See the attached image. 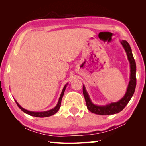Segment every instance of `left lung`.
I'll return each mask as SVG.
<instances>
[{
  "mask_svg": "<svg viewBox=\"0 0 146 146\" xmlns=\"http://www.w3.org/2000/svg\"><path fill=\"white\" fill-rule=\"evenodd\" d=\"M120 43L122 44L123 48H124L125 52H126L128 60L130 63V68H131V73H130V80L128 84V87L127 89L126 93L124 96L121 98L120 100L116 102H111L109 104H106L104 106H98L95 105L91 102L89 95L86 90L84 85L83 86V94L84 96L86 106L89 111L91 113H95L97 115H110L116 114L120 112L121 111L123 110L128 102H129L131 98L133 97L134 94L136 84H137V78H136V62L133 57L131 48L129 46V43L125 40H121Z\"/></svg>",
  "mask_w": 146,
  "mask_h": 146,
  "instance_id": "8db88e82",
  "label": "left lung"
}]
</instances>
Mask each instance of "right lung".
Here are the masks:
<instances>
[{"label": "right lung", "instance_id": "1", "mask_svg": "<svg viewBox=\"0 0 146 146\" xmlns=\"http://www.w3.org/2000/svg\"><path fill=\"white\" fill-rule=\"evenodd\" d=\"M67 85H68V83L66 84L64 86V87L62 90V91L61 93V95L60 96V98H59V100H58V102L57 103V104L55 106V108L51 109V110H49V111H43V112H33V111H29L28 110H26L25 109H24L23 108H22L21 106L19 104V103L17 102L15 100V102L17 103V106H19V108L21 109V110L23 111V112H24L26 114H28L29 115H31V116H33V117H40V118H43V117H50L51 115H55V113L58 111L59 110V109H60V105H61V101H62V98L63 97V95H64V91H65V90L66 87H67Z\"/></svg>", "mask_w": 146, "mask_h": 146}]
</instances>
